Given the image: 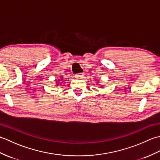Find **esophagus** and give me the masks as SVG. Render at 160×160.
Returning a JSON list of instances; mask_svg holds the SVG:
<instances>
[{
    "instance_id": "obj_1",
    "label": "esophagus",
    "mask_w": 160,
    "mask_h": 160,
    "mask_svg": "<svg viewBox=\"0 0 160 160\" xmlns=\"http://www.w3.org/2000/svg\"><path fill=\"white\" fill-rule=\"evenodd\" d=\"M76 78H78V79H82V78H84V74L83 73H78V74H76Z\"/></svg>"
}]
</instances>
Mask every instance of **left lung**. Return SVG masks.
I'll use <instances>...</instances> for the list:
<instances>
[{"mask_svg": "<svg viewBox=\"0 0 160 160\" xmlns=\"http://www.w3.org/2000/svg\"><path fill=\"white\" fill-rule=\"evenodd\" d=\"M97 85H100L99 82H98H98H97ZM98 87H100V88H103L104 86H98Z\"/></svg>", "mask_w": 160, "mask_h": 160, "instance_id": "8db88e82", "label": "left lung"}]
</instances>
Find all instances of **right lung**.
<instances>
[{"label":"right lung","instance_id":"right-lung-1","mask_svg":"<svg viewBox=\"0 0 160 160\" xmlns=\"http://www.w3.org/2000/svg\"><path fill=\"white\" fill-rule=\"evenodd\" d=\"M63 80H63V77H62V76L60 77L59 79L56 80V86L57 87V86L60 85V84L61 83L63 82Z\"/></svg>","mask_w":160,"mask_h":160}]
</instances>
